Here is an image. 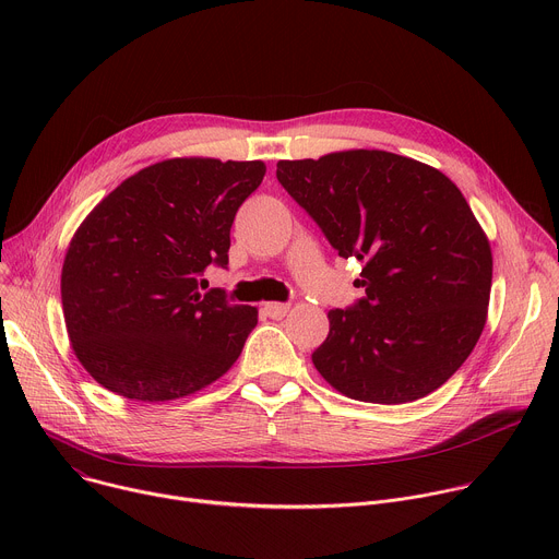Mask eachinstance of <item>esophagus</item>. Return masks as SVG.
I'll return each mask as SVG.
<instances>
[{
    "instance_id": "esophagus-1",
    "label": "esophagus",
    "mask_w": 559,
    "mask_h": 559,
    "mask_svg": "<svg viewBox=\"0 0 559 559\" xmlns=\"http://www.w3.org/2000/svg\"><path fill=\"white\" fill-rule=\"evenodd\" d=\"M263 311H265L270 318H283V316L289 311V305H287V302H265V305H263Z\"/></svg>"
}]
</instances>
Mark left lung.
Segmentation results:
<instances>
[{
    "label": "left lung",
    "mask_w": 559,
    "mask_h": 559,
    "mask_svg": "<svg viewBox=\"0 0 559 559\" xmlns=\"http://www.w3.org/2000/svg\"><path fill=\"white\" fill-rule=\"evenodd\" d=\"M276 179L338 257L362 263L365 298L328 313L318 373L376 405L442 386L485 330L493 278L489 238L457 186L384 150L278 162Z\"/></svg>",
    "instance_id": "obj_1"
}]
</instances>
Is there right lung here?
<instances>
[{"label":"right lung","mask_w":559,"mask_h":559,"mask_svg":"<svg viewBox=\"0 0 559 559\" xmlns=\"http://www.w3.org/2000/svg\"><path fill=\"white\" fill-rule=\"evenodd\" d=\"M263 162L181 156L117 186L76 227L61 270L74 356L106 389L166 403L221 378L241 356L259 309L199 292L227 265L236 210L261 186Z\"/></svg>","instance_id":"add662e5"}]
</instances>
